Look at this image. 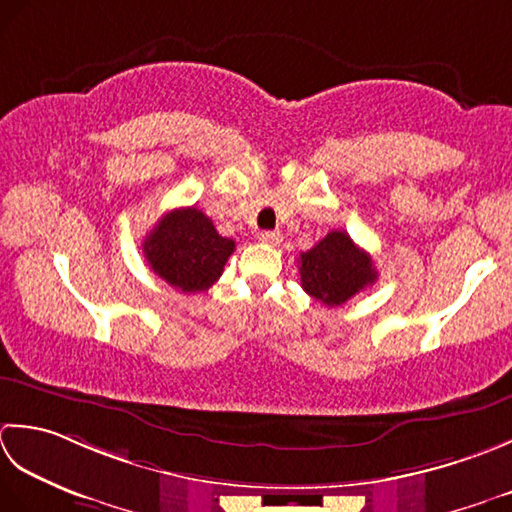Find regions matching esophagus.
Segmentation results:
<instances>
[{
  "mask_svg": "<svg viewBox=\"0 0 512 512\" xmlns=\"http://www.w3.org/2000/svg\"><path fill=\"white\" fill-rule=\"evenodd\" d=\"M258 238L267 245H280V241H283V234H280L278 229H267V232H260Z\"/></svg>",
  "mask_w": 512,
  "mask_h": 512,
  "instance_id": "1",
  "label": "esophagus"
}]
</instances>
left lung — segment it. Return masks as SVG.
Instances as JSON below:
<instances>
[{
  "label": "left lung",
  "mask_w": 512,
  "mask_h": 512,
  "mask_svg": "<svg viewBox=\"0 0 512 512\" xmlns=\"http://www.w3.org/2000/svg\"><path fill=\"white\" fill-rule=\"evenodd\" d=\"M302 289L327 307H340L378 280L371 256L347 232H329L298 258Z\"/></svg>",
  "instance_id": "8db88e82"
}]
</instances>
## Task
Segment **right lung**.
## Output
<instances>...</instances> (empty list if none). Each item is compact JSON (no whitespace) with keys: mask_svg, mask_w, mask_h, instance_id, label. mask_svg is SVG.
Segmentation results:
<instances>
[{"mask_svg":"<svg viewBox=\"0 0 512 512\" xmlns=\"http://www.w3.org/2000/svg\"><path fill=\"white\" fill-rule=\"evenodd\" d=\"M234 241L216 232L196 207L165 214L143 241V256L156 276L183 294L207 291L223 274Z\"/></svg>","mask_w":512,"mask_h":512,"instance_id":"right-lung-1","label":"right lung"}]
</instances>
